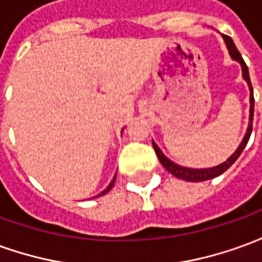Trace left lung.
I'll return each mask as SVG.
<instances>
[{
    "label": "left lung",
    "mask_w": 262,
    "mask_h": 262,
    "mask_svg": "<svg viewBox=\"0 0 262 262\" xmlns=\"http://www.w3.org/2000/svg\"><path fill=\"white\" fill-rule=\"evenodd\" d=\"M223 39H225V43L227 49H229V54L231 56V59L236 60L240 63L242 66V71H243V78L247 81L248 88H250V122H248V127H247V133H246V136L243 139V142L240 143V146L237 147V150L234 153L231 154L229 159L226 160L225 163H222V164L216 165V167H212V168H187V167H182V165H178L176 163H172L170 159H167L163 151L160 150L159 146L153 142V147L154 151L157 154V157H159L160 163L163 164L165 170L171 172L172 176H176L177 178H180V180H185V181L189 182H201V181H206V180H212L214 177L220 176V174H223L229 167H231V164L236 161L238 157H240V154L243 153V150L244 147L247 146L248 139L251 136V132H253V116H254V95H253V86H251V81H250V74H248V67L247 64L244 63V60H243L242 54L240 52L237 50L236 45L233 42V39L230 36H227V35H222Z\"/></svg>",
    "instance_id": "left-lung-1"
}]
</instances>
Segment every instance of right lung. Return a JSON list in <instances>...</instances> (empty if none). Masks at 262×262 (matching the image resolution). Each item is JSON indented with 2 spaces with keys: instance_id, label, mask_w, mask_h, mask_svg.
Instances as JSON below:
<instances>
[{
  "instance_id": "right-lung-1",
  "label": "right lung",
  "mask_w": 262,
  "mask_h": 262,
  "mask_svg": "<svg viewBox=\"0 0 262 262\" xmlns=\"http://www.w3.org/2000/svg\"><path fill=\"white\" fill-rule=\"evenodd\" d=\"M115 180H116V176L114 177V180H112V181H111V184H109L108 187H106V189H103L102 192L99 193V195H97V196H102V195H105V193H106V192H109V191H111V189H112V187H114Z\"/></svg>"
}]
</instances>
